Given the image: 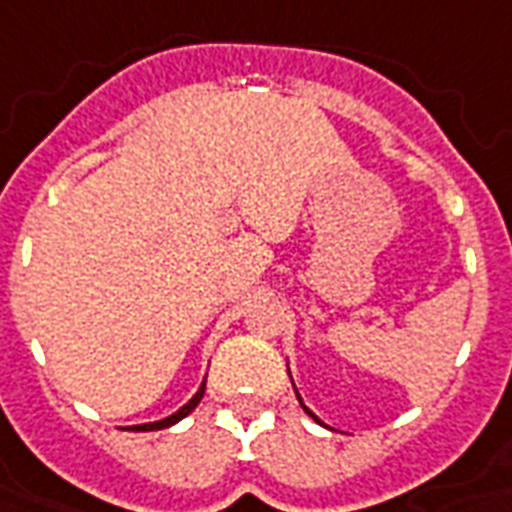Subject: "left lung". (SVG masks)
<instances>
[{
  "mask_svg": "<svg viewBox=\"0 0 512 512\" xmlns=\"http://www.w3.org/2000/svg\"><path fill=\"white\" fill-rule=\"evenodd\" d=\"M299 402H302V399H299ZM302 407H305V405H302ZM305 413H307V416H313V413H310V410H307V407H305ZM313 418H316V416H313ZM316 421H318V418H316Z\"/></svg>",
  "mask_w": 512,
  "mask_h": 512,
  "instance_id": "left-lung-1",
  "label": "left lung"
}]
</instances>
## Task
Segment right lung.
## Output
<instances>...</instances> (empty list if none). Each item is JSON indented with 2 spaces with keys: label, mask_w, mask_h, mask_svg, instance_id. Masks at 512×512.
Listing matches in <instances>:
<instances>
[{
  "label": "right lung",
  "mask_w": 512,
  "mask_h": 512,
  "mask_svg": "<svg viewBox=\"0 0 512 512\" xmlns=\"http://www.w3.org/2000/svg\"><path fill=\"white\" fill-rule=\"evenodd\" d=\"M202 396H205V382H202V388L196 391L194 399H191V402H188L185 407H180V410H177L174 416L163 418V421H155V424H141V427H132V430H135V432H149V430H163V427H171V424H177L180 418L188 416V413H191V410H194V407L202 402Z\"/></svg>",
  "instance_id": "add662e5"
}]
</instances>
